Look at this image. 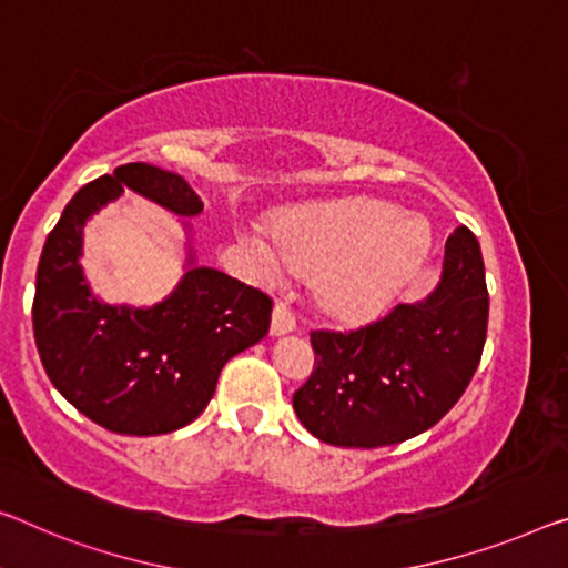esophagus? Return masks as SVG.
Returning <instances> with one entry per match:
<instances>
[{
  "label": "esophagus",
  "mask_w": 568,
  "mask_h": 568,
  "mask_svg": "<svg viewBox=\"0 0 568 568\" xmlns=\"http://www.w3.org/2000/svg\"><path fill=\"white\" fill-rule=\"evenodd\" d=\"M294 327H296V317L292 314V310L286 307L284 302H276L274 314H272V335L274 337L286 335V333H292Z\"/></svg>",
  "instance_id": "esophagus-1"
}]
</instances>
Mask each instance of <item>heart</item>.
I'll return each mask as SVG.
<instances>
[{"label":"heart","instance_id":"b5f03b06","mask_svg":"<svg viewBox=\"0 0 568 568\" xmlns=\"http://www.w3.org/2000/svg\"><path fill=\"white\" fill-rule=\"evenodd\" d=\"M243 241L264 276H282L286 266L317 274L322 307L365 322L378 317L424 264L432 231L422 217L398 215L386 203L353 200L282 217L276 241L258 231H246Z\"/></svg>","mask_w":568,"mask_h":568}]
</instances>
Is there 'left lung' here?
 I'll use <instances>...</instances> for the list:
<instances>
[{
    "mask_svg": "<svg viewBox=\"0 0 568 568\" xmlns=\"http://www.w3.org/2000/svg\"><path fill=\"white\" fill-rule=\"evenodd\" d=\"M487 284L467 225L449 235L436 290L371 325L310 333V381L292 404L312 436L333 447L375 449L439 422L473 381L487 337Z\"/></svg>",
    "mask_w": 568,
    "mask_h": 568,
    "instance_id": "8db88e82",
    "label": "left lung"
}]
</instances>
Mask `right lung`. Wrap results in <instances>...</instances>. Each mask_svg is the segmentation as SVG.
Segmentation results:
<instances>
[{
	"instance_id": "add662e5",
	"label": "right lung",
	"mask_w": 568,
	"mask_h": 568,
	"mask_svg": "<svg viewBox=\"0 0 568 568\" xmlns=\"http://www.w3.org/2000/svg\"><path fill=\"white\" fill-rule=\"evenodd\" d=\"M124 187L193 217L203 200L180 174L129 162L89 182L65 205L42 248L32 329L42 368L68 404L113 434L182 429L205 412L233 355L264 339L272 296L211 266H190L154 307L106 304L81 268L83 225Z\"/></svg>"
}]
</instances>
